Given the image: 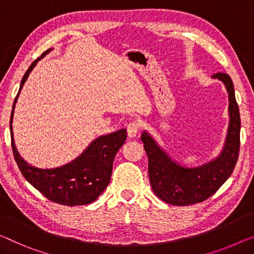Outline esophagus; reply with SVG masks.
Returning <instances> with one entry per match:
<instances>
[{"mask_svg":"<svg viewBox=\"0 0 254 254\" xmlns=\"http://www.w3.org/2000/svg\"><path fill=\"white\" fill-rule=\"evenodd\" d=\"M127 130L128 137L134 138L139 132V123L137 122V121H131V122L127 124Z\"/></svg>","mask_w":254,"mask_h":254,"instance_id":"obj_1","label":"esophagus"}]
</instances>
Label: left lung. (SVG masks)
<instances>
[{
	"label": "left lung",
	"instance_id": "obj_1",
	"mask_svg": "<svg viewBox=\"0 0 254 254\" xmlns=\"http://www.w3.org/2000/svg\"><path fill=\"white\" fill-rule=\"evenodd\" d=\"M224 83L229 98V127L221 154L215 160L196 168L172 161L156 141L143 131L141 141L148 156L150 186L158 198L171 205H191L214 194L232 175L240 153L241 117L232 78L226 73L212 75Z\"/></svg>",
	"mask_w": 254,
	"mask_h": 254
}]
</instances>
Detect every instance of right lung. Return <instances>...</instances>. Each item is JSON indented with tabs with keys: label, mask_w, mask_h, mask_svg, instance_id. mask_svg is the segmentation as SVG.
<instances>
[{
	"label": "right lung",
	"mask_w": 254,
	"mask_h": 254,
	"mask_svg": "<svg viewBox=\"0 0 254 254\" xmlns=\"http://www.w3.org/2000/svg\"><path fill=\"white\" fill-rule=\"evenodd\" d=\"M50 51L51 49H49L40 58L33 62L21 79L20 88L14 98L10 117L11 147L21 175L41 194L62 205H85L94 202L98 196L107 188L112 177L113 162L116 153L126 141L127 130L121 128L113 133L97 138L77 158L59 168L39 169L22 160L16 149L12 137L13 132L11 124L13 119V109L29 73L36 66L37 62Z\"/></svg>",
	"instance_id": "right-lung-1"
}]
</instances>
